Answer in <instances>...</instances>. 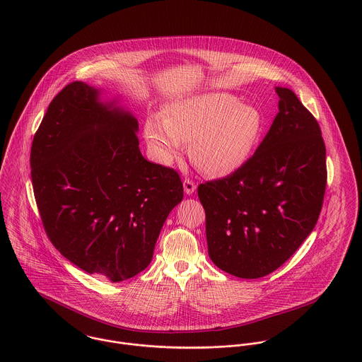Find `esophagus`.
<instances>
[{"mask_svg": "<svg viewBox=\"0 0 362 362\" xmlns=\"http://www.w3.org/2000/svg\"><path fill=\"white\" fill-rule=\"evenodd\" d=\"M182 185H184V191H185V194H187V195H192V194L195 192V189H197L195 182H194V181H191L189 178H185V180H184V182H182Z\"/></svg>", "mask_w": 362, "mask_h": 362, "instance_id": "obj_1", "label": "esophagus"}]
</instances>
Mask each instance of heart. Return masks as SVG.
<instances>
[{"label": "heart", "instance_id": "1", "mask_svg": "<svg viewBox=\"0 0 362 362\" xmlns=\"http://www.w3.org/2000/svg\"><path fill=\"white\" fill-rule=\"evenodd\" d=\"M262 132L263 115L257 107L217 92L167 104L161 121L149 118L144 129L158 163L171 164L191 144V161L213 178L238 171L254 153Z\"/></svg>", "mask_w": 362, "mask_h": 362}]
</instances>
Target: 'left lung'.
I'll return each mask as SVG.
<instances>
[{"label":"left lung","instance_id":"left-lung-1","mask_svg":"<svg viewBox=\"0 0 362 362\" xmlns=\"http://www.w3.org/2000/svg\"><path fill=\"white\" fill-rule=\"evenodd\" d=\"M279 112L234 174L201 184L207 252L221 270L263 277L290 258L317 221L326 188V148L317 121L288 88Z\"/></svg>","mask_w":362,"mask_h":362}]
</instances>
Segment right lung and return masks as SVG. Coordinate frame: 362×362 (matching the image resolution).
<instances>
[{"label":"right lung","instance_id":"right-lung-1","mask_svg":"<svg viewBox=\"0 0 362 362\" xmlns=\"http://www.w3.org/2000/svg\"><path fill=\"white\" fill-rule=\"evenodd\" d=\"M138 119L85 82L47 108L30 151L45 230L62 257L118 283L153 258L161 227L184 197L177 171L139 151Z\"/></svg>","mask_w":362,"mask_h":362}]
</instances>
